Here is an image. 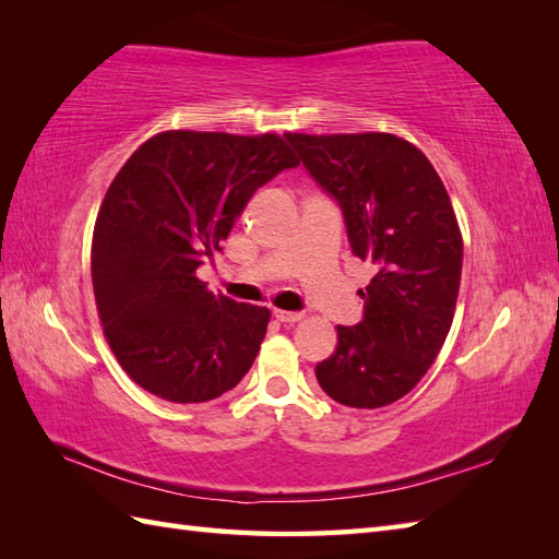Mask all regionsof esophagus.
<instances>
[{
    "instance_id": "1",
    "label": "esophagus",
    "mask_w": 559,
    "mask_h": 559,
    "mask_svg": "<svg viewBox=\"0 0 559 559\" xmlns=\"http://www.w3.org/2000/svg\"><path fill=\"white\" fill-rule=\"evenodd\" d=\"M273 317H276V322H281V324H295L302 319L300 312H283V310H276L273 312Z\"/></svg>"
}]
</instances>
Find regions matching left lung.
I'll return each mask as SVG.
<instances>
[{"label":"left lung","instance_id":"left-lung-1","mask_svg":"<svg viewBox=\"0 0 559 559\" xmlns=\"http://www.w3.org/2000/svg\"><path fill=\"white\" fill-rule=\"evenodd\" d=\"M286 139L341 204L353 254L377 269L360 290L362 322L336 326L317 382L343 406H389L430 370L454 319L463 264L454 206L425 153L396 134Z\"/></svg>","mask_w":559,"mask_h":559}]
</instances>
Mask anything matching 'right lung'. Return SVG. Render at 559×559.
I'll return each mask as SVG.
<instances>
[{
	"label": "right lung",
	"mask_w": 559,
	"mask_h": 559,
	"mask_svg": "<svg viewBox=\"0 0 559 559\" xmlns=\"http://www.w3.org/2000/svg\"><path fill=\"white\" fill-rule=\"evenodd\" d=\"M295 165L278 134L170 129L115 175L93 228L91 276L103 334L141 389L204 403L252 367L271 312L213 295L197 269L221 252L257 189Z\"/></svg>",
	"instance_id": "obj_1"
}]
</instances>
